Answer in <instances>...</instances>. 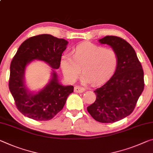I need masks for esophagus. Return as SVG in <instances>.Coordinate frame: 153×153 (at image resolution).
<instances>
[{
    "label": "esophagus",
    "instance_id": "obj_1",
    "mask_svg": "<svg viewBox=\"0 0 153 153\" xmlns=\"http://www.w3.org/2000/svg\"><path fill=\"white\" fill-rule=\"evenodd\" d=\"M85 88H84V87H82V86H75L74 88V92L75 93H83L84 91H85Z\"/></svg>",
    "mask_w": 153,
    "mask_h": 153
}]
</instances>
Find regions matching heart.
I'll use <instances>...</instances> for the list:
<instances>
[{
  "mask_svg": "<svg viewBox=\"0 0 153 153\" xmlns=\"http://www.w3.org/2000/svg\"><path fill=\"white\" fill-rule=\"evenodd\" d=\"M118 62V54L114 50L84 42L74 48L72 56L69 54L62 55L60 65L67 81H76L82 68V80L95 84L110 77L115 71Z\"/></svg>",
  "mask_w": 153,
  "mask_h": 153,
  "instance_id": "b5f03b06",
  "label": "heart"
}]
</instances>
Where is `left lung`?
Listing matches in <instances>:
<instances>
[{
	"label": "left lung",
	"instance_id": "obj_1",
	"mask_svg": "<svg viewBox=\"0 0 153 153\" xmlns=\"http://www.w3.org/2000/svg\"><path fill=\"white\" fill-rule=\"evenodd\" d=\"M99 42L108 44L118 54V62L113 76L94 91V102L87 110L94 120L111 123L132 113L144 88V71L135 50L129 43L116 36H106Z\"/></svg>",
	"mask_w": 153,
	"mask_h": 153
}]
</instances>
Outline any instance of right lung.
<instances>
[{
  "instance_id": "1",
  "label": "right lung",
  "mask_w": 153,
  "mask_h": 153,
  "mask_svg": "<svg viewBox=\"0 0 153 153\" xmlns=\"http://www.w3.org/2000/svg\"><path fill=\"white\" fill-rule=\"evenodd\" d=\"M67 44L64 39L43 34L27 39L19 47L11 62L9 88L17 108L23 115L35 120H49L63 108L74 86L60 84L53 69L49 83L33 93L26 88L24 74L26 65L33 60H42L52 69H59Z\"/></svg>"
}]
</instances>
